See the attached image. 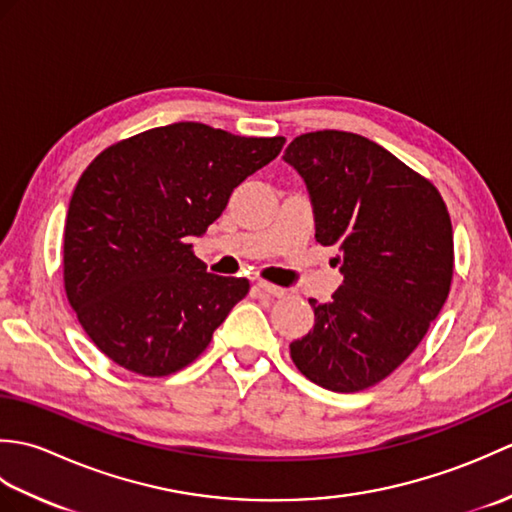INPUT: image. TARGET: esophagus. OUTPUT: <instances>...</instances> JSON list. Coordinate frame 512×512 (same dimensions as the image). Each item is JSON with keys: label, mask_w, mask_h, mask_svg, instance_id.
I'll return each instance as SVG.
<instances>
[{"label": "esophagus", "mask_w": 512, "mask_h": 512, "mask_svg": "<svg viewBox=\"0 0 512 512\" xmlns=\"http://www.w3.org/2000/svg\"><path fill=\"white\" fill-rule=\"evenodd\" d=\"M257 288L266 292V295H273V297H286L288 290L286 288H279L275 284H268V281H257Z\"/></svg>", "instance_id": "esophagus-1"}]
</instances>
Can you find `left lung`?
<instances>
[{
    "instance_id": "left-lung-1",
    "label": "left lung",
    "mask_w": 512,
    "mask_h": 512,
    "mask_svg": "<svg viewBox=\"0 0 512 512\" xmlns=\"http://www.w3.org/2000/svg\"><path fill=\"white\" fill-rule=\"evenodd\" d=\"M284 160L306 180L317 242L336 246L343 286L290 343L299 372L339 394L387 378L449 297L453 226L433 182L374 140L339 129L297 136Z\"/></svg>"
}]
</instances>
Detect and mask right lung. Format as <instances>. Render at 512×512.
Wrapping results in <instances>:
<instances>
[{"mask_svg": "<svg viewBox=\"0 0 512 512\" xmlns=\"http://www.w3.org/2000/svg\"><path fill=\"white\" fill-rule=\"evenodd\" d=\"M284 143L173 123L118 140L90 162L65 217L63 286L107 358L156 378L206 350L250 284L206 273L187 239Z\"/></svg>", "mask_w": 512, "mask_h": 512, "instance_id": "obj_1", "label": "right lung"}]
</instances>
